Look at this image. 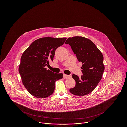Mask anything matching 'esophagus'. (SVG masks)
<instances>
[{
  "label": "esophagus",
  "mask_w": 127,
  "mask_h": 127,
  "mask_svg": "<svg viewBox=\"0 0 127 127\" xmlns=\"http://www.w3.org/2000/svg\"><path fill=\"white\" fill-rule=\"evenodd\" d=\"M69 77V76H68V75H67L65 74L63 75V78H64V79H68Z\"/></svg>",
  "instance_id": "1"
}]
</instances>
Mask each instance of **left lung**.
<instances>
[{"label": "left lung", "instance_id": "left-lung-1", "mask_svg": "<svg viewBox=\"0 0 127 127\" xmlns=\"http://www.w3.org/2000/svg\"><path fill=\"white\" fill-rule=\"evenodd\" d=\"M65 43L69 44L79 61L83 75L81 78L75 74L72 77L76 85L70 92L78 96H85L93 91L101 80L105 69L103 56L95 44L83 36L69 37Z\"/></svg>", "mask_w": 127, "mask_h": 127}]
</instances>
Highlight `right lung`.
Listing matches in <instances>:
<instances>
[{
  "mask_svg": "<svg viewBox=\"0 0 127 127\" xmlns=\"http://www.w3.org/2000/svg\"><path fill=\"white\" fill-rule=\"evenodd\" d=\"M66 39L40 38L32 43L22 55L18 71L23 84L33 96L39 98L49 97L54 92L55 82L62 79V73H55L45 66L53 61L56 49Z\"/></svg>",
  "mask_w": 127,
  "mask_h": 127,
  "instance_id": "right-lung-1",
  "label": "right lung"
}]
</instances>
